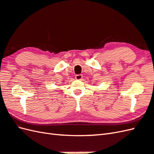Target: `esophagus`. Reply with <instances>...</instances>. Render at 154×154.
<instances>
[{"mask_svg":"<svg viewBox=\"0 0 154 154\" xmlns=\"http://www.w3.org/2000/svg\"><path fill=\"white\" fill-rule=\"evenodd\" d=\"M82 78H83V76L82 74H77L75 76V78H76V79L78 80H81L82 79Z\"/></svg>","mask_w":154,"mask_h":154,"instance_id":"obj_1","label":"esophagus"}]
</instances>
